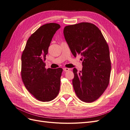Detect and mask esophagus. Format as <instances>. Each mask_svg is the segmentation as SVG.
Segmentation results:
<instances>
[{
  "instance_id": "34e87169",
  "label": "esophagus",
  "mask_w": 130,
  "mask_h": 130,
  "mask_svg": "<svg viewBox=\"0 0 130 130\" xmlns=\"http://www.w3.org/2000/svg\"><path fill=\"white\" fill-rule=\"evenodd\" d=\"M69 70H70L69 68H63V70H64V71H65V72L68 71H69Z\"/></svg>"
}]
</instances>
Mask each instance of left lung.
Returning <instances> with one entry per match:
<instances>
[{
  "label": "left lung",
  "instance_id": "left-lung-1",
  "mask_svg": "<svg viewBox=\"0 0 130 130\" xmlns=\"http://www.w3.org/2000/svg\"><path fill=\"white\" fill-rule=\"evenodd\" d=\"M63 34L72 54L82 56V70L73 69L76 94L83 102L95 101L109 83L111 61L107 41L99 29L89 22L67 25Z\"/></svg>",
  "mask_w": 130,
  "mask_h": 130
}]
</instances>
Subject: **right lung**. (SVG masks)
Here are the masks:
<instances>
[{
    "label": "right lung",
    "mask_w": 130,
    "mask_h": 130,
    "mask_svg": "<svg viewBox=\"0 0 130 130\" xmlns=\"http://www.w3.org/2000/svg\"><path fill=\"white\" fill-rule=\"evenodd\" d=\"M59 24L47 23L31 35L21 56V77L27 90L36 99L52 101L58 95L63 69L45 68L46 56Z\"/></svg>",
    "instance_id": "obj_1"
}]
</instances>
